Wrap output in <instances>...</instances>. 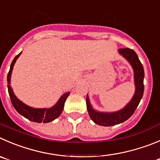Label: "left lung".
<instances>
[{"label": "left lung", "mask_w": 160, "mask_h": 160, "mask_svg": "<svg viewBox=\"0 0 160 160\" xmlns=\"http://www.w3.org/2000/svg\"><path fill=\"white\" fill-rule=\"evenodd\" d=\"M118 52L127 59L131 64L134 72L135 93L126 107L115 112H100L94 110L91 106L88 94L86 96V106L91 119L97 125L103 127H111L119 124L132 116L138 108L144 94V72L142 63L140 61L137 53L131 48H119Z\"/></svg>", "instance_id": "1"}]
</instances>
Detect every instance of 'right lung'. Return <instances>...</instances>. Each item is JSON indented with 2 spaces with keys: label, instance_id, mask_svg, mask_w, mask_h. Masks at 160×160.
<instances>
[{
  "label": "right lung",
  "instance_id": "obj_1",
  "mask_svg": "<svg viewBox=\"0 0 160 160\" xmlns=\"http://www.w3.org/2000/svg\"><path fill=\"white\" fill-rule=\"evenodd\" d=\"M20 54L21 52L19 53V54H18L17 56L15 57L14 60H12V63H11L10 70H9V72L8 74L7 77L8 90L9 97H10L12 104L15 109H16L21 115L25 117L26 118L29 119L30 121L36 122L39 123H47L49 122L53 121V120L56 119V118H58L60 115V114L62 113V112H63V107H64V103L65 101H66L68 97L69 96L70 92H66V93L63 94V95L60 97V100H58V102H57L53 107L50 108H33L29 107L27 104H23L22 101H20V100L16 97V95H15L14 92H13L12 89V87H11L10 86L11 74H12V72L13 66H14L15 63H16L18 57L20 56Z\"/></svg>",
  "mask_w": 160,
  "mask_h": 160
}]
</instances>
